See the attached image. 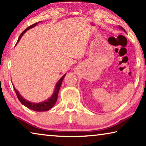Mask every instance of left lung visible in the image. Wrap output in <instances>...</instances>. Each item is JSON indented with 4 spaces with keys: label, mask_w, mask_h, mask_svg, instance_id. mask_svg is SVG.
<instances>
[{
    "label": "left lung",
    "mask_w": 146,
    "mask_h": 146,
    "mask_svg": "<svg viewBox=\"0 0 146 146\" xmlns=\"http://www.w3.org/2000/svg\"><path fill=\"white\" fill-rule=\"evenodd\" d=\"M118 27H119V28H120L121 30H122L123 31V32H125V33H126V32H125V30H124V29H123V28L122 27H121V26H118Z\"/></svg>",
    "instance_id": "obj_1"
}]
</instances>
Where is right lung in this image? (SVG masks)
I'll list each match as a JSON object with an SVG mask.
<instances>
[{
  "mask_svg": "<svg viewBox=\"0 0 146 146\" xmlns=\"http://www.w3.org/2000/svg\"><path fill=\"white\" fill-rule=\"evenodd\" d=\"M40 23V21H39V22H38V23H35V24H33V25H32L30 26L29 27H28L26 30H24L23 33L20 35V36H19L17 44L19 40H20V39H21V37H23V35L26 32V31H28V30L31 29V28H33L34 26H35L37 25V23ZM65 76H66V74H64L63 76H62V77L60 79H59L58 82H57L56 85V87H55V89H54L53 94H52L51 96L49 98H48L47 100H44V101L42 102H39V103H33V102H31L28 101L27 100L24 98L20 94V93H19L18 92V90H17L15 87H14V86H13V87L14 90H15V92L16 93L17 96V98H18L19 100L21 102V104L24 105V106H25V107H26L27 108L30 109L31 110H33V111H37V112L46 111H48V110L50 109L51 108H52V107L54 106V105L56 104V103L57 102V96H58L59 89H60V87H61V85L62 84V82H63V80H64V77H65Z\"/></svg>",
  "mask_w": 146,
  "mask_h": 146,
  "instance_id": "right-lung-1",
  "label": "right lung"
}]
</instances>
